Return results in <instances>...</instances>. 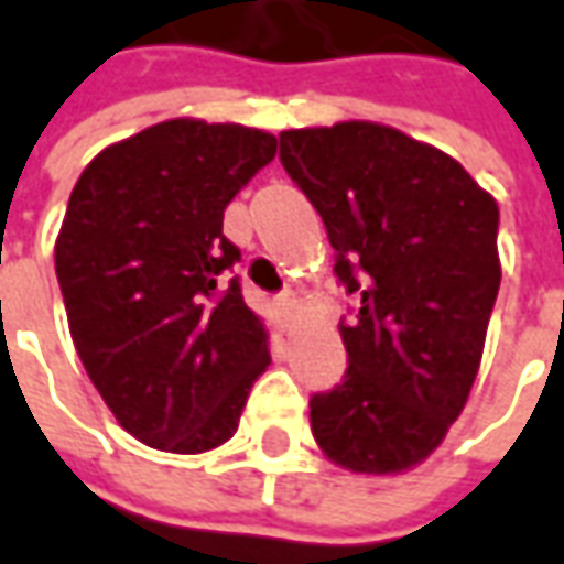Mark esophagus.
Instances as JSON below:
<instances>
[{"instance_id": "esophagus-1", "label": "esophagus", "mask_w": 564, "mask_h": 564, "mask_svg": "<svg viewBox=\"0 0 564 564\" xmlns=\"http://www.w3.org/2000/svg\"><path fill=\"white\" fill-rule=\"evenodd\" d=\"M278 312H281L283 324H290L293 315H296V296H293V293H281V296H278Z\"/></svg>"}]
</instances>
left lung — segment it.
I'll list each match as a JSON object with an SVG mask.
<instances>
[{
	"label": "left lung",
	"instance_id": "1",
	"mask_svg": "<svg viewBox=\"0 0 564 564\" xmlns=\"http://www.w3.org/2000/svg\"><path fill=\"white\" fill-rule=\"evenodd\" d=\"M281 162L359 302L312 434L356 475H399L443 443L477 378L502 278L496 199L453 155L371 121L283 130Z\"/></svg>",
	"mask_w": 564,
	"mask_h": 564
}]
</instances>
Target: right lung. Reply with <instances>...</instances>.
I'll return each mask as SVG.
<instances>
[{
    "label": "right lung",
    "mask_w": 564,
    "mask_h": 564,
    "mask_svg": "<svg viewBox=\"0 0 564 564\" xmlns=\"http://www.w3.org/2000/svg\"><path fill=\"white\" fill-rule=\"evenodd\" d=\"M278 152L243 124L174 118L102 149L55 240L70 340L127 434L205 453L237 434L268 334L230 278L224 208Z\"/></svg>",
    "instance_id": "add662e5"
}]
</instances>
